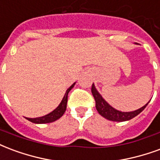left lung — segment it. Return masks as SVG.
I'll use <instances>...</instances> for the list:
<instances>
[{
    "instance_id": "8db88e82",
    "label": "left lung",
    "mask_w": 160,
    "mask_h": 160,
    "mask_svg": "<svg viewBox=\"0 0 160 160\" xmlns=\"http://www.w3.org/2000/svg\"><path fill=\"white\" fill-rule=\"evenodd\" d=\"M92 93L93 98L95 99L96 108L98 110L99 114L104 117L105 119H108V120H112V121L122 122V121L130 120L132 118H134L137 115H138L147 107V105L149 102H148L146 105H144L142 108H141L136 110V111H132V112H120V111H118V110L114 109L113 108L111 107L109 104L107 102L102 98V96L98 93V92L97 91L93 84H92Z\"/></svg>"
}]
</instances>
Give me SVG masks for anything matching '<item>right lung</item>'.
Wrapping results in <instances>:
<instances>
[{
  "label": "right lung",
  "mask_w": 160,
  "mask_h": 160,
  "mask_svg": "<svg viewBox=\"0 0 160 160\" xmlns=\"http://www.w3.org/2000/svg\"><path fill=\"white\" fill-rule=\"evenodd\" d=\"M74 83L72 86L66 91L64 97L62 98L61 103L59 104L58 107L56 109L53 110L52 112L50 113H48L47 115L42 117H39V118H34V119H30V118H26V119L29 120L30 122L35 123V124H45V123H51L55 121L57 119H58L59 118L63 115V113L66 111V108H67V102H68V92H70V90L74 87Z\"/></svg>",
  "instance_id": "right-lung-1"
}]
</instances>
